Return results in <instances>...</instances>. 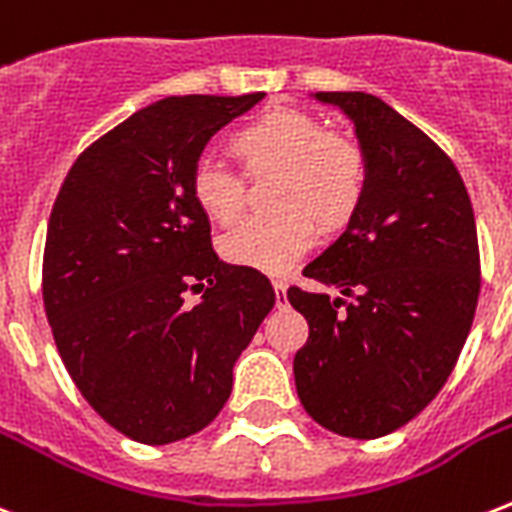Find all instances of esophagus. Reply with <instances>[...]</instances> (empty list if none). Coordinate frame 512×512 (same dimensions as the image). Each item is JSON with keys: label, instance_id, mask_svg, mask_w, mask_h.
I'll return each mask as SVG.
<instances>
[{"label": "esophagus", "instance_id": "1", "mask_svg": "<svg viewBox=\"0 0 512 512\" xmlns=\"http://www.w3.org/2000/svg\"><path fill=\"white\" fill-rule=\"evenodd\" d=\"M273 292H276V306L279 308L287 306V284H284L282 279H276V282H273Z\"/></svg>", "mask_w": 512, "mask_h": 512}]
</instances>
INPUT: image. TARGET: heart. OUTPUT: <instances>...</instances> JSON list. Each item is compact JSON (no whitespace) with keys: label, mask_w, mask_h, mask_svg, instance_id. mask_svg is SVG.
I'll return each mask as SVG.
<instances>
[{"label":"heart","mask_w":512,"mask_h":512,"mask_svg":"<svg viewBox=\"0 0 512 512\" xmlns=\"http://www.w3.org/2000/svg\"><path fill=\"white\" fill-rule=\"evenodd\" d=\"M249 171H276L273 206L225 233L228 263L284 273L306 255L322 228H341L357 212L368 185V161L354 139L322 131L303 112H268L230 139ZM190 198L217 225H233L244 209V182L217 158H198L190 169Z\"/></svg>","instance_id":"heart-1"}]
</instances>
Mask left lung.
<instances>
[{"mask_svg":"<svg viewBox=\"0 0 512 512\" xmlns=\"http://www.w3.org/2000/svg\"><path fill=\"white\" fill-rule=\"evenodd\" d=\"M354 123L368 161L357 212L303 276L338 287L287 290L308 322L295 386L311 419L373 440L419 416L451 376L481 292L470 195L446 152L378 96L314 93Z\"/></svg>","mask_w":512,"mask_h":512,"instance_id":"left-lung-1","label":"left lung"}]
</instances>
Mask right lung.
I'll return each mask as SVG.
<instances>
[{
    "label": "right lung",
    "instance_id": "add662e5",
    "mask_svg": "<svg viewBox=\"0 0 512 512\" xmlns=\"http://www.w3.org/2000/svg\"><path fill=\"white\" fill-rule=\"evenodd\" d=\"M265 93L169 96L74 161L58 190L42 298L58 354L101 419L166 446L222 411L233 365L276 303L257 268L222 263L190 169ZM187 289L202 303L184 306Z\"/></svg>",
    "mask_w": 512,
    "mask_h": 512
}]
</instances>
